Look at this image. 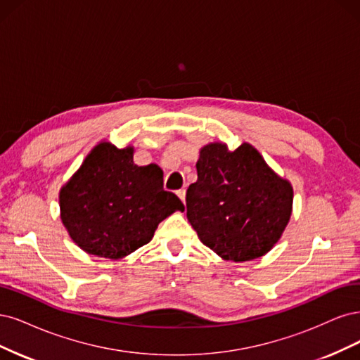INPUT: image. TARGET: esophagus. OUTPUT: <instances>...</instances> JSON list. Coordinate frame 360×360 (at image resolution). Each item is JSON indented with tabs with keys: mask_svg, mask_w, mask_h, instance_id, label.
Masks as SVG:
<instances>
[{
	"mask_svg": "<svg viewBox=\"0 0 360 360\" xmlns=\"http://www.w3.org/2000/svg\"><path fill=\"white\" fill-rule=\"evenodd\" d=\"M176 194H178L179 199L182 200V203L185 205V190H184V188H181V190H178V191H176Z\"/></svg>",
	"mask_w": 360,
	"mask_h": 360,
	"instance_id": "34e87169",
	"label": "esophagus"
}]
</instances>
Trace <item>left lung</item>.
<instances>
[{
  "label": "left lung",
  "mask_w": 360,
  "mask_h": 360,
  "mask_svg": "<svg viewBox=\"0 0 360 360\" xmlns=\"http://www.w3.org/2000/svg\"><path fill=\"white\" fill-rule=\"evenodd\" d=\"M197 181L187 190V218L207 248L224 260L264 256L280 240L293 206V188L242 143L229 150L214 142L200 149Z\"/></svg>",
  "instance_id": "left-lung-1"
}]
</instances>
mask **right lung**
I'll list each match as a JSON object with an SVG mask.
<instances>
[{"label":"right lung","mask_w":360,"mask_h":360,"mask_svg":"<svg viewBox=\"0 0 360 360\" xmlns=\"http://www.w3.org/2000/svg\"><path fill=\"white\" fill-rule=\"evenodd\" d=\"M133 146L98 143L60 191L63 224L88 254L122 259L148 243L165 218L184 211L165 191L163 170L137 166Z\"/></svg>","instance_id":"1"}]
</instances>
